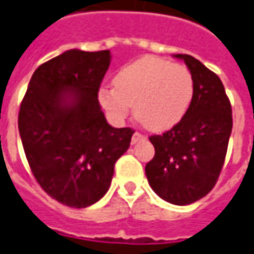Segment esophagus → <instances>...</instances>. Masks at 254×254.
<instances>
[{
    "instance_id": "1",
    "label": "esophagus",
    "mask_w": 254,
    "mask_h": 254,
    "mask_svg": "<svg viewBox=\"0 0 254 254\" xmlns=\"http://www.w3.org/2000/svg\"><path fill=\"white\" fill-rule=\"evenodd\" d=\"M145 138V136L144 134H141V133H133V136H132V144H136L138 143V141H141V140H144Z\"/></svg>"
}]
</instances>
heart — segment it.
I'll list each match as a JSON object with an SVG mask.
<instances>
[{"instance_id":"1","label":"heart","mask_w":254,"mask_h":254,"mask_svg":"<svg viewBox=\"0 0 254 254\" xmlns=\"http://www.w3.org/2000/svg\"><path fill=\"white\" fill-rule=\"evenodd\" d=\"M194 95L190 70L158 57H143L124 66L114 87L99 89V102L116 120L127 118L130 109L144 127L165 132L187 116Z\"/></svg>"}]
</instances>
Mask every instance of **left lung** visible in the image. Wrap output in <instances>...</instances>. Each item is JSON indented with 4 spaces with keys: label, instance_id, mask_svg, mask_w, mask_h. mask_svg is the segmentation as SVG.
<instances>
[{
    "label": "left lung",
    "instance_id": "obj_1",
    "mask_svg": "<svg viewBox=\"0 0 254 254\" xmlns=\"http://www.w3.org/2000/svg\"><path fill=\"white\" fill-rule=\"evenodd\" d=\"M194 95L187 116L162 136H151L155 156L145 166L152 190L165 201L188 205L212 190L223 167L233 127L231 105L220 78L188 54Z\"/></svg>",
    "mask_w": 254,
    "mask_h": 254
}]
</instances>
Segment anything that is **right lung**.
<instances>
[{
    "label": "right lung",
    "mask_w": 254,
    "mask_h": 254,
    "mask_svg": "<svg viewBox=\"0 0 254 254\" xmlns=\"http://www.w3.org/2000/svg\"><path fill=\"white\" fill-rule=\"evenodd\" d=\"M110 50H67L42 64L19 113L25 156L38 184L64 205L85 208L109 190L134 133L107 124L98 100Z\"/></svg>",
    "instance_id": "1"
}]
</instances>
